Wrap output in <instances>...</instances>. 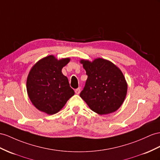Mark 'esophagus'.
Instances as JSON below:
<instances>
[{
	"instance_id": "34e87169",
	"label": "esophagus",
	"mask_w": 160,
	"mask_h": 160,
	"mask_svg": "<svg viewBox=\"0 0 160 160\" xmlns=\"http://www.w3.org/2000/svg\"><path fill=\"white\" fill-rule=\"evenodd\" d=\"M80 91H81V88H78L75 90V92L76 94H77V95H79L80 92Z\"/></svg>"
}]
</instances>
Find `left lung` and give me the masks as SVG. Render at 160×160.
I'll use <instances>...</instances> for the list:
<instances>
[{
	"label": "left lung",
	"instance_id": "left-lung-1",
	"mask_svg": "<svg viewBox=\"0 0 160 160\" xmlns=\"http://www.w3.org/2000/svg\"><path fill=\"white\" fill-rule=\"evenodd\" d=\"M80 63L88 76L80 97L99 115L116 112L124 102L128 88L122 71L111 61L102 58L92 62L82 59Z\"/></svg>",
	"mask_w": 160,
	"mask_h": 160
}]
</instances>
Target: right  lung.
Masks as SVG:
<instances>
[{"mask_svg": "<svg viewBox=\"0 0 160 160\" xmlns=\"http://www.w3.org/2000/svg\"><path fill=\"white\" fill-rule=\"evenodd\" d=\"M69 61V58L58 60L49 55L32 68L26 82L27 92L32 104L40 111L48 115L59 112L74 95L68 78L61 72Z\"/></svg>", "mask_w": 160, "mask_h": 160, "instance_id": "1", "label": "right lung"}]
</instances>
